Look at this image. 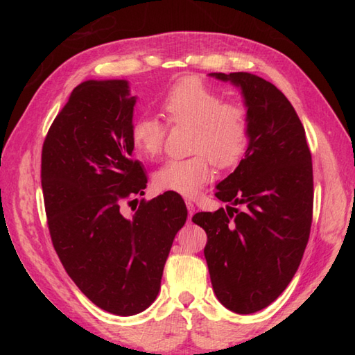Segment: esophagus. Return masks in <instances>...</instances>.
I'll use <instances>...</instances> for the list:
<instances>
[{
    "instance_id": "esophagus-1",
    "label": "esophagus",
    "mask_w": 355,
    "mask_h": 355,
    "mask_svg": "<svg viewBox=\"0 0 355 355\" xmlns=\"http://www.w3.org/2000/svg\"><path fill=\"white\" fill-rule=\"evenodd\" d=\"M186 207H187V212H189V218H192V215L195 214V206L191 200H186Z\"/></svg>"
}]
</instances>
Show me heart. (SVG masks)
Masks as SVG:
<instances>
[{
    "mask_svg": "<svg viewBox=\"0 0 355 355\" xmlns=\"http://www.w3.org/2000/svg\"><path fill=\"white\" fill-rule=\"evenodd\" d=\"M166 122L171 126H192L191 153L186 158H171L154 173L155 189L193 197L214 177V164L229 168L245 153L250 139L247 111L236 102H227L205 82L182 79L169 87L160 102ZM166 126L160 119L143 114L131 125V143L135 153L154 158L162 153Z\"/></svg>",
    "mask_w": 355,
    "mask_h": 355,
    "instance_id": "b5f03b06",
    "label": "heart"
}]
</instances>
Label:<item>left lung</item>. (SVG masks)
I'll return each instance as SVG.
<instances>
[{"label":"left lung","mask_w":355,"mask_h":355,"mask_svg":"<svg viewBox=\"0 0 355 355\" xmlns=\"http://www.w3.org/2000/svg\"><path fill=\"white\" fill-rule=\"evenodd\" d=\"M241 87L250 141L216 186L227 209L198 212L205 256L220 302L252 314L281 296L302 261L313 221V162L304 125L281 89L250 73H212Z\"/></svg>","instance_id":"1"}]
</instances>
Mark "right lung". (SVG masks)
Returning <instances> with one entry per match:
<instances>
[{
	"instance_id": "1",
	"label": "right lung",
	"mask_w": 355,
	"mask_h": 355,
	"mask_svg": "<svg viewBox=\"0 0 355 355\" xmlns=\"http://www.w3.org/2000/svg\"><path fill=\"white\" fill-rule=\"evenodd\" d=\"M135 97L126 80L73 89L45 135L41 183L53 247L79 290L102 310L134 315L154 302L187 209L182 195L140 200L146 173L132 158Z\"/></svg>"
}]
</instances>
